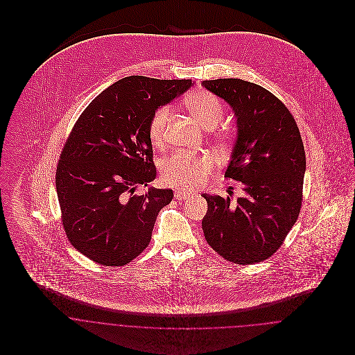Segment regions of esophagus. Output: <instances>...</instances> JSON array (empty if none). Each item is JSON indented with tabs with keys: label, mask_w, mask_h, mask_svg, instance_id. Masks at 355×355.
Here are the masks:
<instances>
[{
	"label": "esophagus",
	"mask_w": 355,
	"mask_h": 355,
	"mask_svg": "<svg viewBox=\"0 0 355 355\" xmlns=\"http://www.w3.org/2000/svg\"><path fill=\"white\" fill-rule=\"evenodd\" d=\"M193 197H197V194L196 193H190V191H184V190H182V189H179V190H176L175 191V198L176 200H187V198H193Z\"/></svg>",
	"instance_id": "obj_1"
}]
</instances>
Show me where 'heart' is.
<instances>
[{
	"mask_svg": "<svg viewBox=\"0 0 355 355\" xmlns=\"http://www.w3.org/2000/svg\"><path fill=\"white\" fill-rule=\"evenodd\" d=\"M187 106L206 130H214L224 114L221 102L209 93H197L191 96ZM169 120V106H162L153 114L149 124V138L153 145L159 146L164 144ZM213 165L214 158L209 154L175 153L164 159L161 175L164 182L171 186L194 189L202 184L207 173L213 169Z\"/></svg>",
	"mask_w": 355,
	"mask_h": 355,
	"instance_id": "1",
	"label": "heart"
}]
</instances>
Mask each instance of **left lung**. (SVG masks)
Here are the masks:
<instances>
[{"label": "left lung", "mask_w": 355, "mask_h": 355, "mask_svg": "<svg viewBox=\"0 0 355 355\" xmlns=\"http://www.w3.org/2000/svg\"><path fill=\"white\" fill-rule=\"evenodd\" d=\"M202 86L234 112L236 139L224 176L243 184L236 202L203 194L205 239L231 262H261L280 248L298 218L304 142L290 110L263 87L242 79L205 80Z\"/></svg>", "instance_id": "1"}]
</instances>
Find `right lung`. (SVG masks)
<instances>
[{"label": "right lung", "mask_w": 355, "mask_h": 355, "mask_svg": "<svg viewBox=\"0 0 355 355\" xmlns=\"http://www.w3.org/2000/svg\"><path fill=\"white\" fill-rule=\"evenodd\" d=\"M193 85L190 79L123 78L80 114L55 173L64 230L78 252L121 266L148 248L158 211L173 198L171 189L134 194L157 175L149 124L161 106Z\"/></svg>", "instance_id": "1"}]
</instances>
